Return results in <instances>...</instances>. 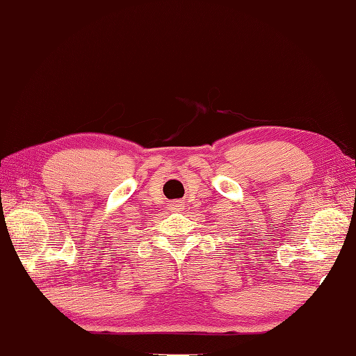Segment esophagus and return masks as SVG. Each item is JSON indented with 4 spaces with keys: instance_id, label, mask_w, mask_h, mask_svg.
Masks as SVG:
<instances>
[{
    "instance_id": "obj_1",
    "label": "esophagus",
    "mask_w": 356,
    "mask_h": 356,
    "mask_svg": "<svg viewBox=\"0 0 356 356\" xmlns=\"http://www.w3.org/2000/svg\"><path fill=\"white\" fill-rule=\"evenodd\" d=\"M178 207H181V204H178Z\"/></svg>"
}]
</instances>
